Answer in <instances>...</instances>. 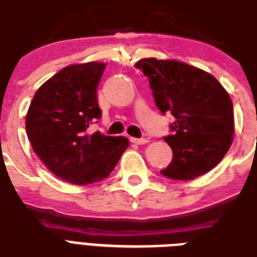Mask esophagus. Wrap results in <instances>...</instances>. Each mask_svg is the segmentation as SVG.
<instances>
[{"instance_id": "1", "label": "esophagus", "mask_w": 257, "mask_h": 257, "mask_svg": "<svg viewBox=\"0 0 257 257\" xmlns=\"http://www.w3.org/2000/svg\"><path fill=\"white\" fill-rule=\"evenodd\" d=\"M130 141L133 142V144H136V145H145L149 142L146 138H133V137L130 138Z\"/></svg>"}]
</instances>
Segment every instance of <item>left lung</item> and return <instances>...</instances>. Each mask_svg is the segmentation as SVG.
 <instances>
[{
    "label": "left lung",
    "instance_id": "obj_1",
    "mask_svg": "<svg viewBox=\"0 0 257 257\" xmlns=\"http://www.w3.org/2000/svg\"><path fill=\"white\" fill-rule=\"evenodd\" d=\"M149 78L156 105L175 116L164 137L173 157L161 171L173 180H192L211 171L233 141L234 116L230 96L207 71L172 59L145 58L136 63Z\"/></svg>",
    "mask_w": 257,
    "mask_h": 257
}]
</instances>
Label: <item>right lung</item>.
<instances>
[{
  "mask_svg": "<svg viewBox=\"0 0 257 257\" xmlns=\"http://www.w3.org/2000/svg\"><path fill=\"white\" fill-rule=\"evenodd\" d=\"M105 63L63 67L36 90L26 117L32 149L51 172L76 186L109 176L128 146L124 137L88 133L100 119L97 86Z\"/></svg>",
  "mask_w": 257,
  "mask_h": 257,
  "instance_id": "right-lung-1",
  "label": "right lung"
}]
</instances>
